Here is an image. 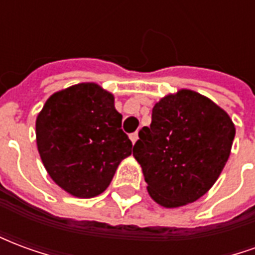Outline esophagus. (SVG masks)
<instances>
[{"label":"esophagus","instance_id":"obj_1","mask_svg":"<svg viewBox=\"0 0 255 255\" xmlns=\"http://www.w3.org/2000/svg\"><path fill=\"white\" fill-rule=\"evenodd\" d=\"M129 139H131V142H132V143H135V142L138 140V132L131 133V135H129Z\"/></svg>","mask_w":255,"mask_h":255}]
</instances>
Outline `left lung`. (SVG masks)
I'll list each match as a JSON object with an SVG mask.
<instances>
[{
    "label": "left lung",
    "instance_id": "8db88e82",
    "mask_svg": "<svg viewBox=\"0 0 255 255\" xmlns=\"http://www.w3.org/2000/svg\"><path fill=\"white\" fill-rule=\"evenodd\" d=\"M235 124L208 97L182 89L161 98L132 154L149 195L164 208L195 202L212 188L231 154Z\"/></svg>",
    "mask_w": 255,
    "mask_h": 255
}]
</instances>
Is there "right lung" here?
I'll return each mask as SVG.
<instances>
[{
	"label": "right lung",
	"mask_w": 255,
	"mask_h": 255,
	"mask_svg": "<svg viewBox=\"0 0 255 255\" xmlns=\"http://www.w3.org/2000/svg\"><path fill=\"white\" fill-rule=\"evenodd\" d=\"M115 97L97 83H79L50 95L35 123L36 146L53 182L78 198H93L111 184L132 153Z\"/></svg>",
	"instance_id": "obj_1"
}]
</instances>
